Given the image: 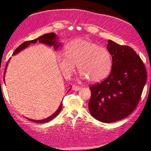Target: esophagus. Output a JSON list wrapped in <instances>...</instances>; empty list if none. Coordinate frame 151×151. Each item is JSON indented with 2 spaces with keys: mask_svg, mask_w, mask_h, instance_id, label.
<instances>
[{
  "mask_svg": "<svg viewBox=\"0 0 151 151\" xmlns=\"http://www.w3.org/2000/svg\"><path fill=\"white\" fill-rule=\"evenodd\" d=\"M82 88L81 86H73L72 87V90H75V91H78V90H80Z\"/></svg>",
  "mask_w": 151,
  "mask_h": 151,
  "instance_id": "esophagus-1",
  "label": "esophagus"
}]
</instances>
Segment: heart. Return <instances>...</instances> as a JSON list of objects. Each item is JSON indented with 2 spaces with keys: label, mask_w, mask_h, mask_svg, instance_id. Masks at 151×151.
<instances>
[{
  "label": "heart",
  "mask_w": 151,
  "mask_h": 151,
  "mask_svg": "<svg viewBox=\"0 0 151 151\" xmlns=\"http://www.w3.org/2000/svg\"><path fill=\"white\" fill-rule=\"evenodd\" d=\"M57 62L63 75L69 78L78 64L80 78L91 82L103 80L110 73L111 59L106 47L91 41L78 38L70 41L65 47V52H59Z\"/></svg>",
  "instance_id": "obj_1"
}]
</instances>
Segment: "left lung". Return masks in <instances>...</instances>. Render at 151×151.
Returning a JSON list of instances; mask_svg holds the SVG:
<instances>
[{
	"label": "left lung",
	"instance_id": "1",
	"mask_svg": "<svg viewBox=\"0 0 151 151\" xmlns=\"http://www.w3.org/2000/svg\"><path fill=\"white\" fill-rule=\"evenodd\" d=\"M107 49L112 58L111 70L105 80L90 87L92 94L88 108L95 119L109 123L133 111L147 75L142 60L131 47L108 40Z\"/></svg>",
	"mask_w": 151,
	"mask_h": 151
}]
</instances>
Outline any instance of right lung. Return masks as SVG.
Instances as JSON below:
<instances>
[{
	"label": "right lung",
	"instance_id": "add662e5",
	"mask_svg": "<svg viewBox=\"0 0 151 151\" xmlns=\"http://www.w3.org/2000/svg\"><path fill=\"white\" fill-rule=\"evenodd\" d=\"M37 42L43 43V44H45V45H47L48 46H51V47L52 46V47H53L55 51H56L61 44V43L60 42L59 40V37L57 36V34H55V33H49V34L43 35H42V36L37 37V39H35L34 40H31V41H28V42H24L23 43H22V44L20 46H19L18 48H16V50L14 51L12 55H15L18 54V53H20V51L24 50V49L28 47L29 45H30L31 44H35V43H36ZM9 61H10V59H9ZM9 62L7 63V64L6 65V68H5L4 74V76H5V74H6V68H7V67H8V64H9ZM4 83H5V81H4ZM71 87H72V86H71ZM71 87L69 89H68V90L67 92V93H68L71 90ZM62 106H63V104H62V102H61V104H60L59 106L58 109H57V110L55 111V113L52 114L51 116H49V117H47V118H45V119H41V120H35V119H29V118H28V119L29 120V121L34 122L37 123H47L51 121L52 119L55 118V117L57 116V115L59 114V112L61 111V109H62Z\"/></svg>",
	"mask_w": 151,
	"mask_h": 151
}]
</instances>
